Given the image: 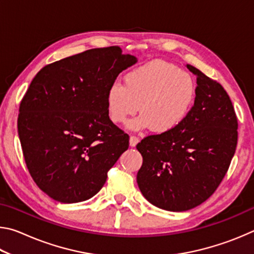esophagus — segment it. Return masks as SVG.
I'll return each instance as SVG.
<instances>
[{"mask_svg": "<svg viewBox=\"0 0 254 254\" xmlns=\"http://www.w3.org/2000/svg\"><path fill=\"white\" fill-rule=\"evenodd\" d=\"M137 142H139V137L135 136V135L130 136V145H131V147H135Z\"/></svg>", "mask_w": 254, "mask_h": 254, "instance_id": "obj_1", "label": "esophagus"}]
</instances>
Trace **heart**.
Returning a JSON list of instances; mask_svg holds the SVG:
<instances>
[{"mask_svg": "<svg viewBox=\"0 0 254 254\" xmlns=\"http://www.w3.org/2000/svg\"><path fill=\"white\" fill-rule=\"evenodd\" d=\"M124 85L113 83L106 91V112L111 122L128 123L131 130L150 127L159 134L176 130L185 122L195 104L197 89L192 77L177 66L151 62L128 70Z\"/></svg>", "mask_w": 254, "mask_h": 254, "instance_id": "heart-1", "label": "heart"}]
</instances>
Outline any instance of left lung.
Here are the masks:
<instances>
[{"label":"left lung","instance_id":"1","mask_svg":"<svg viewBox=\"0 0 254 254\" xmlns=\"http://www.w3.org/2000/svg\"><path fill=\"white\" fill-rule=\"evenodd\" d=\"M195 104L176 130L145 136L136 144L143 158L136 175L152 205L184 212L213 195L229 170L238 144V118L223 86L194 66Z\"/></svg>","mask_w":254,"mask_h":254}]
</instances>
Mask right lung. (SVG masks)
Instances as JSON below:
<instances>
[{
	"instance_id": "1",
	"label": "right lung",
	"mask_w": 254,
	"mask_h": 254,
	"mask_svg": "<svg viewBox=\"0 0 254 254\" xmlns=\"http://www.w3.org/2000/svg\"><path fill=\"white\" fill-rule=\"evenodd\" d=\"M136 58L119 46L86 50L45 66L20 103L18 133L34 183L60 203L89 199L128 148L107 117L106 91Z\"/></svg>"
}]
</instances>
